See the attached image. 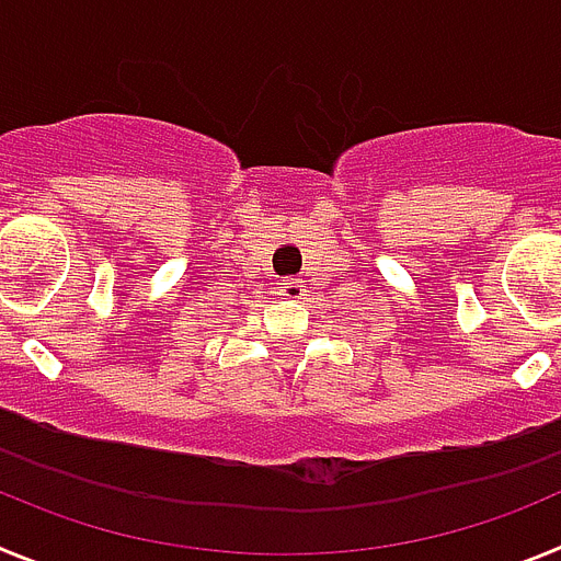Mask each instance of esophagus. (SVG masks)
<instances>
[{"mask_svg": "<svg viewBox=\"0 0 561 561\" xmlns=\"http://www.w3.org/2000/svg\"><path fill=\"white\" fill-rule=\"evenodd\" d=\"M280 295H284V300H304L306 284L300 277H289V280L280 284Z\"/></svg>", "mask_w": 561, "mask_h": 561, "instance_id": "1", "label": "esophagus"}]
</instances>
